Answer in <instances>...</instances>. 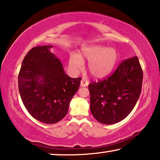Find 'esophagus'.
<instances>
[{
  "label": "esophagus",
  "instance_id": "esophagus-1",
  "mask_svg": "<svg viewBox=\"0 0 160 160\" xmlns=\"http://www.w3.org/2000/svg\"><path fill=\"white\" fill-rule=\"evenodd\" d=\"M88 84H89V82L85 79H82V80H81L80 82V85L82 87H86L88 85Z\"/></svg>",
  "mask_w": 160,
  "mask_h": 160
}]
</instances>
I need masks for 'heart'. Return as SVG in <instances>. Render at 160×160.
<instances>
[{"label": "heart", "mask_w": 160, "mask_h": 160, "mask_svg": "<svg viewBox=\"0 0 160 160\" xmlns=\"http://www.w3.org/2000/svg\"><path fill=\"white\" fill-rule=\"evenodd\" d=\"M88 61V69L95 78L107 77L112 72L119 61L118 51L114 48L102 45H91L81 49L80 54L69 56V64L73 70H80L83 62Z\"/></svg>", "instance_id": "heart-1"}]
</instances>
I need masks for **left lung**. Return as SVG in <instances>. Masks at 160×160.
Masks as SVG:
<instances>
[{
    "label": "left lung",
    "instance_id": "8db88e82",
    "mask_svg": "<svg viewBox=\"0 0 160 160\" xmlns=\"http://www.w3.org/2000/svg\"><path fill=\"white\" fill-rule=\"evenodd\" d=\"M142 81V69L134 57L121 62L109 77L90 83V109L96 120L106 125L124 120L138 102Z\"/></svg>",
    "mask_w": 160,
    "mask_h": 160
}]
</instances>
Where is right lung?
Wrapping results in <instances>:
<instances>
[{"label": "right lung", "instance_id": "1", "mask_svg": "<svg viewBox=\"0 0 160 160\" xmlns=\"http://www.w3.org/2000/svg\"><path fill=\"white\" fill-rule=\"evenodd\" d=\"M53 46H36L22 62L18 85L22 101L29 113L46 124L62 120L79 88L82 78H71L60 60L50 51Z\"/></svg>", "mask_w": 160, "mask_h": 160}]
</instances>
